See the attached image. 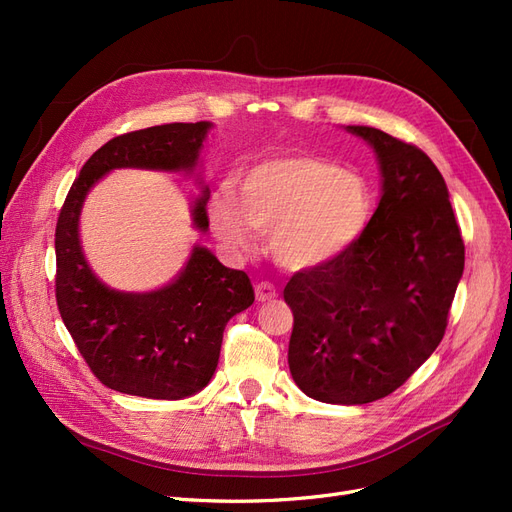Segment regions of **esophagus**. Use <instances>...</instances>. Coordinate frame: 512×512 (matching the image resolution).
<instances>
[{
    "instance_id": "esophagus-1",
    "label": "esophagus",
    "mask_w": 512,
    "mask_h": 512,
    "mask_svg": "<svg viewBox=\"0 0 512 512\" xmlns=\"http://www.w3.org/2000/svg\"><path fill=\"white\" fill-rule=\"evenodd\" d=\"M254 290H256V301H260V303L271 301V299H275V297H277V290H275V286H273V284H269V282H258Z\"/></svg>"
}]
</instances>
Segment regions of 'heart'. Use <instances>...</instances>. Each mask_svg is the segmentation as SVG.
<instances>
[{
    "instance_id": "1",
    "label": "heart",
    "mask_w": 512,
    "mask_h": 512,
    "mask_svg": "<svg viewBox=\"0 0 512 512\" xmlns=\"http://www.w3.org/2000/svg\"><path fill=\"white\" fill-rule=\"evenodd\" d=\"M209 203L211 226L230 250H250L254 230H271V256L288 271H312L344 256L374 218L376 198L365 177L305 153L247 166Z\"/></svg>"
}]
</instances>
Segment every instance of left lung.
Instances as JSON below:
<instances>
[{"instance_id":"obj_1","label":"left lung","mask_w":512,"mask_h":512,"mask_svg":"<svg viewBox=\"0 0 512 512\" xmlns=\"http://www.w3.org/2000/svg\"><path fill=\"white\" fill-rule=\"evenodd\" d=\"M382 196L365 235L284 288L292 380L324 404L361 406L399 389L442 342L466 247L444 177L425 153L369 126Z\"/></svg>"}]
</instances>
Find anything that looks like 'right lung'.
Instances as JSON below:
<instances>
[{
    "label": "right lung",
    "instance_id": "obj_1",
    "mask_svg": "<svg viewBox=\"0 0 512 512\" xmlns=\"http://www.w3.org/2000/svg\"><path fill=\"white\" fill-rule=\"evenodd\" d=\"M211 121L164 123L121 134L81 168L55 230V294L61 320L89 369L108 389L183 399L203 391L215 374L226 322L254 303L243 271L224 267L203 245L173 282L149 292L108 288L91 271L81 247V211L91 188L117 168L196 175ZM192 226L207 232L209 188L200 181Z\"/></svg>",
    "mask_w": 512,
    "mask_h": 512
}]
</instances>
